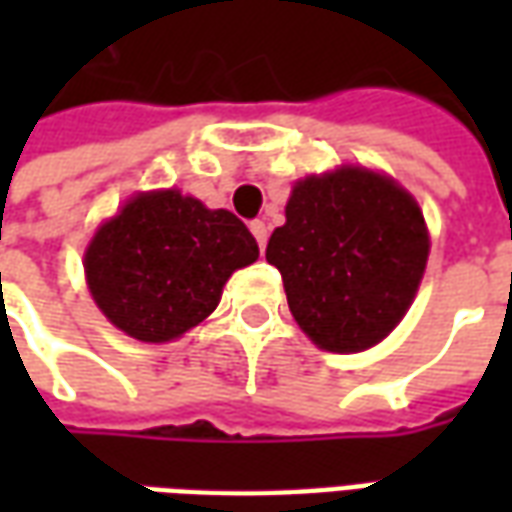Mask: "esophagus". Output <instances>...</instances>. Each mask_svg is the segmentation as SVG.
<instances>
[{
    "instance_id": "34e87169",
    "label": "esophagus",
    "mask_w": 512,
    "mask_h": 512,
    "mask_svg": "<svg viewBox=\"0 0 512 512\" xmlns=\"http://www.w3.org/2000/svg\"><path fill=\"white\" fill-rule=\"evenodd\" d=\"M249 230H252V235L257 238V246H260V249H266V241H268L266 222H260V219H257V222L249 224Z\"/></svg>"
}]
</instances>
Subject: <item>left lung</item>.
Returning a JSON list of instances; mask_svg holds the SVG:
<instances>
[{"mask_svg":"<svg viewBox=\"0 0 512 512\" xmlns=\"http://www.w3.org/2000/svg\"><path fill=\"white\" fill-rule=\"evenodd\" d=\"M428 252L425 216L403 186L373 169L340 167L293 186L266 260L312 343L356 354L403 321Z\"/></svg>","mask_w":512,"mask_h":512,"instance_id":"1","label":"left lung"}]
</instances>
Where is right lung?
<instances>
[{"instance_id": "right-lung-1", "label": "right lung", "mask_w": 512, "mask_h": 512, "mask_svg": "<svg viewBox=\"0 0 512 512\" xmlns=\"http://www.w3.org/2000/svg\"><path fill=\"white\" fill-rule=\"evenodd\" d=\"M260 249L235 213L178 189L142 191L98 227L84 252L98 310L142 343H169L202 323L235 268Z\"/></svg>"}]
</instances>
